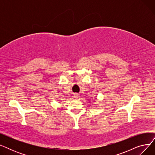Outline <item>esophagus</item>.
<instances>
[{"label": "esophagus", "mask_w": 155, "mask_h": 155, "mask_svg": "<svg viewBox=\"0 0 155 155\" xmlns=\"http://www.w3.org/2000/svg\"><path fill=\"white\" fill-rule=\"evenodd\" d=\"M73 98H74V99L78 98V94H75L74 95H73Z\"/></svg>", "instance_id": "obj_1"}]
</instances>
